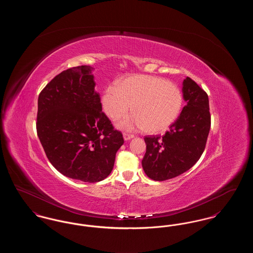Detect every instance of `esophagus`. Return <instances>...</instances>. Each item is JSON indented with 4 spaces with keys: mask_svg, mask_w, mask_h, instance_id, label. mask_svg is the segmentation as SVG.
<instances>
[{
    "mask_svg": "<svg viewBox=\"0 0 253 253\" xmlns=\"http://www.w3.org/2000/svg\"><path fill=\"white\" fill-rule=\"evenodd\" d=\"M134 135L132 134V133H128V132H124L123 133V137H124V140H130V139H132V137H133Z\"/></svg>",
    "mask_w": 253,
    "mask_h": 253,
    "instance_id": "1",
    "label": "esophagus"
}]
</instances>
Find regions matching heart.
Segmentation results:
<instances>
[{
  "instance_id": "1",
  "label": "heart",
  "mask_w": 253,
  "mask_h": 253,
  "mask_svg": "<svg viewBox=\"0 0 253 253\" xmlns=\"http://www.w3.org/2000/svg\"><path fill=\"white\" fill-rule=\"evenodd\" d=\"M101 103L113 121L126 116L132 106L134 117L124 119L118 126L124 130L143 128L145 132H162L177 119L182 107L179 88L164 79L136 75L104 89Z\"/></svg>"
}]
</instances>
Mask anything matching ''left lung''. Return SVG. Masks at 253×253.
Instances as JSON below:
<instances>
[{
  "label": "left lung",
  "mask_w": 253,
  "mask_h": 253,
  "mask_svg": "<svg viewBox=\"0 0 253 253\" xmlns=\"http://www.w3.org/2000/svg\"><path fill=\"white\" fill-rule=\"evenodd\" d=\"M187 104L163 136H145L142 167L148 177L164 181L176 177L193 167L204 152L211 129L209 97L191 78L183 82Z\"/></svg>",
  "instance_id": "obj_1"
}]
</instances>
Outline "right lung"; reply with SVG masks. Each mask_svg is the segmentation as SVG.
Here are the masks:
<instances>
[{"label": "right lung", "instance_id": "obj_1", "mask_svg": "<svg viewBox=\"0 0 253 253\" xmlns=\"http://www.w3.org/2000/svg\"><path fill=\"white\" fill-rule=\"evenodd\" d=\"M92 70L82 65L57 75L39 95L36 123L50 163L63 175L88 183L108 176L124 143L102 112Z\"/></svg>", "mask_w": 253, "mask_h": 253}]
</instances>
